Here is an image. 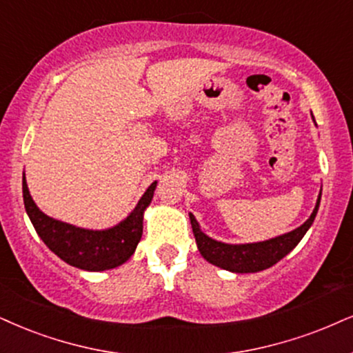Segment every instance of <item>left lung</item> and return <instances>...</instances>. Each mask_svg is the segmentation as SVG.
Returning a JSON list of instances; mask_svg holds the SVG:
<instances>
[{"mask_svg": "<svg viewBox=\"0 0 353 353\" xmlns=\"http://www.w3.org/2000/svg\"><path fill=\"white\" fill-rule=\"evenodd\" d=\"M319 201L321 194L317 198L316 208L310 216V219L306 221L303 225H299L298 229L291 230L288 234H283L280 237L270 239L265 242H256V243H241V245H230V243H223L212 241L211 237H208L206 234L201 232L199 224L196 223L193 214H190L191 228H193L194 239H196L198 250L201 252V255L208 262L221 267L229 272L236 273H255L262 272V270L272 267L276 262H280L285 255H288L294 247L298 245L299 241L304 237L306 230L311 228V224L314 223V217L319 210Z\"/></svg>", "mask_w": 353, "mask_h": 353, "instance_id": "1", "label": "left lung"}]
</instances>
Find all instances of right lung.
<instances>
[{
  "mask_svg": "<svg viewBox=\"0 0 353 353\" xmlns=\"http://www.w3.org/2000/svg\"><path fill=\"white\" fill-rule=\"evenodd\" d=\"M157 181L147 188L134 211L121 224L106 230H88L55 221L39 210L30 198L23 176V196L30 223L49 249L73 267L103 272L123 265L136 250L142 237L143 211L154 198Z\"/></svg>",
  "mask_w": 353,
  "mask_h": 353,
  "instance_id": "1",
  "label": "right lung"
}]
</instances>
